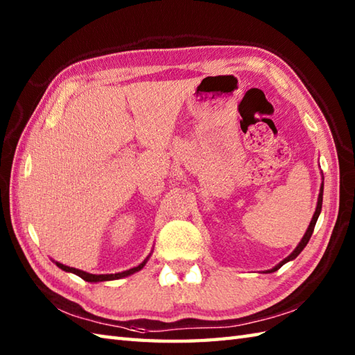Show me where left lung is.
I'll list each match as a JSON object with an SVG mask.
<instances>
[{
    "label": "left lung",
    "mask_w": 355,
    "mask_h": 355,
    "mask_svg": "<svg viewBox=\"0 0 355 355\" xmlns=\"http://www.w3.org/2000/svg\"><path fill=\"white\" fill-rule=\"evenodd\" d=\"M322 200H323V182H322V184H320V192H319V198H318V206H315V212H314V215H313V218H311L310 225H308V229H306V232H305V235L302 236V239H300V243L296 245V248H294V250H293L288 256H286V258H285L284 261L279 262L277 266H275L273 268L267 270L266 273H273V271H276V270L281 268V267L284 266V263L290 262V261H293V259H296L297 256H299V253L304 250L305 245L308 244V241H310V238H311V235H313L314 225H315V223H318V218H319V215H320V210H322Z\"/></svg>",
    "instance_id": "8db88e82"
}]
</instances>
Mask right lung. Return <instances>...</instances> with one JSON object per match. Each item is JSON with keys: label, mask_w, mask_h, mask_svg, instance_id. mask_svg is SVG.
Listing matches in <instances>:
<instances>
[{"label": "right lung", "mask_w": 355, "mask_h": 355, "mask_svg": "<svg viewBox=\"0 0 355 355\" xmlns=\"http://www.w3.org/2000/svg\"><path fill=\"white\" fill-rule=\"evenodd\" d=\"M149 256H150V253H149ZM149 256H148V258H146L145 261H143L141 263H139L137 267H132V268H130V270L120 271V273H111V275H93V273H87V271H84V270H79V268H74V267L64 266V263L58 262V261H53V259H51V261L55 262L59 268L67 271V273L76 275V276L84 279V281H87V282H105V281H116V279H122V277H126V276H131V275H134V273H137V271H140L143 267L146 266Z\"/></svg>", "instance_id": "1"}]
</instances>
